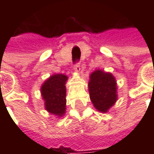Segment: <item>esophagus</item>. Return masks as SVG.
Masks as SVG:
<instances>
[{"instance_id":"obj_1","label":"esophagus","mask_w":154,"mask_h":154,"mask_svg":"<svg viewBox=\"0 0 154 154\" xmlns=\"http://www.w3.org/2000/svg\"><path fill=\"white\" fill-rule=\"evenodd\" d=\"M74 69H75V71H77V72H79L80 71V62L79 61H77L76 62V64L74 65Z\"/></svg>"}]
</instances>
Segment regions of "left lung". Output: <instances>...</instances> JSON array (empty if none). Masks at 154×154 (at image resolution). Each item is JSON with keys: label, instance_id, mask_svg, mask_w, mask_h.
<instances>
[{"label": "left lung", "instance_id": "1", "mask_svg": "<svg viewBox=\"0 0 154 154\" xmlns=\"http://www.w3.org/2000/svg\"><path fill=\"white\" fill-rule=\"evenodd\" d=\"M90 99L99 111L106 112L117 101V86L110 73L95 70L90 76L88 83Z\"/></svg>", "mask_w": 154, "mask_h": 154}]
</instances>
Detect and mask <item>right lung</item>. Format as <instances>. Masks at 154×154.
<instances>
[{"instance_id": "obj_1", "label": "right lung", "mask_w": 154, "mask_h": 154, "mask_svg": "<svg viewBox=\"0 0 154 154\" xmlns=\"http://www.w3.org/2000/svg\"><path fill=\"white\" fill-rule=\"evenodd\" d=\"M67 79L68 77L62 74L53 75L47 79L41 88L46 110L58 116H62L66 109Z\"/></svg>"}]
</instances>
